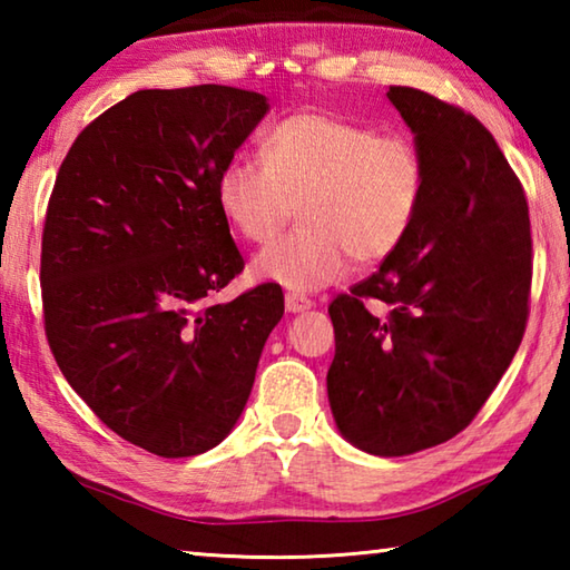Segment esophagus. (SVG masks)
<instances>
[{
  "instance_id": "obj_1",
  "label": "esophagus",
  "mask_w": 570,
  "mask_h": 570,
  "mask_svg": "<svg viewBox=\"0 0 570 570\" xmlns=\"http://www.w3.org/2000/svg\"><path fill=\"white\" fill-rule=\"evenodd\" d=\"M284 304H286V312L298 314V312H308V308L314 306L312 298H306L304 294H296V292H288L284 296Z\"/></svg>"
}]
</instances>
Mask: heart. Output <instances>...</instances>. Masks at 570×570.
Instances as JSON below:
<instances>
[{
  "mask_svg": "<svg viewBox=\"0 0 570 570\" xmlns=\"http://www.w3.org/2000/svg\"><path fill=\"white\" fill-rule=\"evenodd\" d=\"M262 158L218 173L220 214L246 240L266 244L298 206L302 228L254 258L262 282L316 292L360 266L387 262L420 216L428 173L404 132L324 110L286 115L262 138Z\"/></svg>",
  "mask_w": 570,
  "mask_h": 570,
  "instance_id": "1",
  "label": "heart"
}]
</instances>
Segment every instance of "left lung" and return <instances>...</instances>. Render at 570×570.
Returning <instances> with one entry per match:
<instances>
[{"label":"left lung","mask_w":570,"mask_h":570,"mask_svg":"<svg viewBox=\"0 0 570 570\" xmlns=\"http://www.w3.org/2000/svg\"><path fill=\"white\" fill-rule=\"evenodd\" d=\"M428 173L420 216L380 272L330 304L336 428L370 455L435 448L472 422L528 322L533 246L525 193L490 130L392 85Z\"/></svg>","instance_id":"left-lung-1"}]
</instances>
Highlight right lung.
<instances>
[{"label":"right lung","mask_w":570,"mask_h":570,"mask_svg":"<svg viewBox=\"0 0 570 570\" xmlns=\"http://www.w3.org/2000/svg\"><path fill=\"white\" fill-rule=\"evenodd\" d=\"M264 95L138 90L95 118L57 173L42 230L45 332L70 387L122 440L190 458L224 440L284 316L262 284L214 304L244 258L216 200Z\"/></svg>","instance_id":"right-lung-1"}]
</instances>
